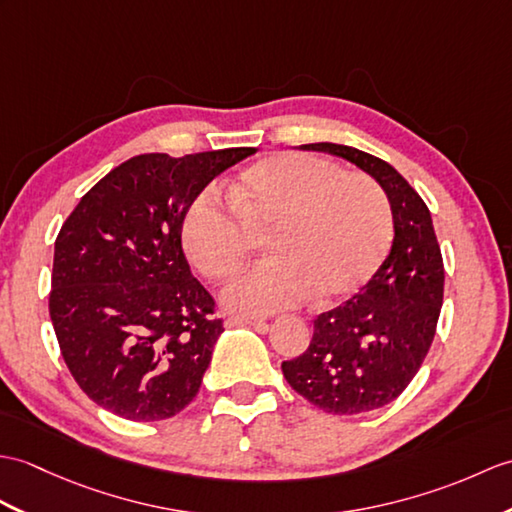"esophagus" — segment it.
Wrapping results in <instances>:
<instances>
[{
  "label": "esophagus",
  "instance_id": "1",
  "mask_svg": "<svg viewBox=\"0 0 512 512\" xmlns=\"http://www.w3.org/2000/svg\"><path fill=\"white\" fill-rule=\"evenodd\" d=\"M224 325H227V327H240V325L257 327V325H266V320L259 318V316H229L227 320H224Z\"/></svg>",
  "mask_w": 512,
  "mask_h": 512
}]
</instances>
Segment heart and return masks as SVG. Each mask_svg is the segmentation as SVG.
<instances>
[{
	"instance_id": "obj_1",
	"label": "heart",
	"mask_w": 512,
	"mask_h": 512,
	"mask_svg": "<svg viewBox=\"0 0 512 512\" xmlns=\"http://www.w3.org/2000/svg\"><path fill=\"white\" fill-rule=\"evenodd\" d=\"M233 207L216 187L189 202L181 220L183 251L200 275L220 279L242 264L253 234L266 231L272 255L220 290L244 314H272L314 294L320 303L358 292L382 264L392 216L373 178L336 163L283 152L251 165L233 187Z\"/></svg>"
}]
</instances>
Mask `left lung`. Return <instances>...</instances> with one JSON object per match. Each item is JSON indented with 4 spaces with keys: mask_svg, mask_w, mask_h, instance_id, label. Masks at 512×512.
Returning <instances> with one entry per match:
<instances>
[{
    "mask_svg": "<svg viewBox=\"0 0 512 512\" xmlns=\"http://www.w3.org/2000/svg\"><path fill=\"white\" fill-rule=\"evenodd\" d=\"M358 165L384 189L392 213L390 253L360 294L314 320L310 347L281 364L288 384L338 417L395 401L419 373L443 307L445 270L430 209L390 163L342 144H305Z\"/></svg>",
    "mask_w": 512,
    "mask_h": 512,
    "instance_id": "1",
    "label": "left lung"
}]
</instances>
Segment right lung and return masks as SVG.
I'll use <instances>...</instances> for the list:
<instances>
[{"instance_id": "1", "label": "right lung", "mask_w": 512, "mask_h": 512, "mask_svg": "<svg viewBox=\"0 0 512 512\" xmlns=\"http://www.w3.org/2000/svg\"><path fill=\"white\" fill-rule=\"evenodd\" d=\"M255 148L139 154L80 198L54 244L50 318L85 395L161 421L198 395L224 331L181 244L192 198Z\"/></svg>"}]
</instances>
